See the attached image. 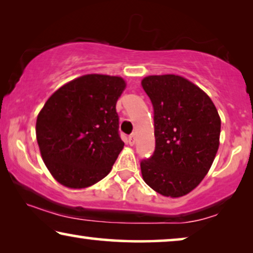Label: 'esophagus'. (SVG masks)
<instances>
[{
    "instance_id": "esophagus-1",
    "label": "esophagus",
    "mask_w": 253,
    "mask_h": 253,
    "mask_svg": "<svg viewBox=\"0 0 253 253\" xmlns=\"http://www.w3.org/2000/svg\"><path fill=\"white\" fill-rule=\"evenodd\" d=\"M127 141H129L130 146H133L134 143H136V136H134V134H131V136L127 138Z\"/></svg>"
}]
</instances>
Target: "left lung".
I'll list each match as a JSON object with an SVG mask.
<instances>
[{"mask_svg": "<svg viewBox=\"0 0 253 253\" xmlns=\"http://www.w3.org/2000/svg\"><path fill=\"white\" fill-rule=\"evenodd\" d=\"M154 108L155 151L140 162L145 183L165 197L191 192L209 172L220 145L221 119L209 95L177 75L141 81Z\"/></svg>", "mask_w": 253, "mask_h": 253, "instance_id": "obj_1", "label": "left lung"}]
</instances>
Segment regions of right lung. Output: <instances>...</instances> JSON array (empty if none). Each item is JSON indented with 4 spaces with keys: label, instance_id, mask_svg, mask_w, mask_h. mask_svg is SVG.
<instances>
[{
    "label": "right lung",
    "instance_id": "add662e5",
    "mask_svg": "<svg viewBox=\"0 0 253 253\" xmlns=\"http://www.w3.org/2000/svg\"><path fill=\"white\" fill-rule=\"evenodd\" d=\"M126 87L119 76L89 74L61 86L37 117L41 158L70 189L88 188L112 170L124 143L116 102Z\"/></svg>",
    "mask_w": 253,
    "mask_h": 253
}]
</instances>
